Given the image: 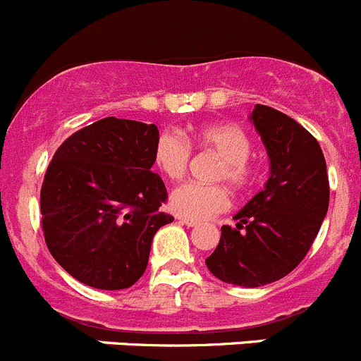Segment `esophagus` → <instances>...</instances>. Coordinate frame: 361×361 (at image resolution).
<instances>
[{
	"label": "esophagus",
	"instance_id": "obj_1",
	"mask_svg": "<svg viewBox=\"0 0 361 361\" xmlns=\"http://www.w3.org/2000/svg\"><path fill=\"white\" fill-rule=\"evenodd\" d=\"M178 220H180V224H183V225H187V227H197V221L195 220H188V218H178Z\"/></svg>",
	"mask_w": 361,
	"mask_h": 361
}]
</instances>
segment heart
Returning <instances> with one entry per match:
<instances>
[{"mask_svg":"<svg viewBox=\"0 0 361 361\" xmlns=\"http://www.w3.org/2000/svg\"><path fill=\"white\" fill-rule=\"evenodd\" d=\"M195 143L216 152L221 157L216 178L225 180L235 190L250 187L253 181V164L250 162L251 137L234 123H216L202 127L195 133ZM192 148L187 137L178 130H162L154 147V162L167 180L178 181L185 176ZM171 209L188 220H207L224 213L231 206L228 192L220 185L185 183L173 190Z\"/></svg>","mask_w":361,"mask_h":361,"instance_id":"1","label":"heart"}]
</instances>
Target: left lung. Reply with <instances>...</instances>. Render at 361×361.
<instances>
[{"mask_svg":"<svg viewBox=\"0 0 361 361\" xmlns=\"http://www.w3.org/2000/svg\"><path fill=\"white\" fill-rule=\"evenodd\" d=\"M271 164L264 190L224 225L206 265L220 281L245 288L285 278L307 255L330 201L319 143L285 113L257 104L250 115Z\"/></svg>","mask_w":361,"mask_h":361,"instance_id":"left-lung-1","label":"left lung"}]
</instances>
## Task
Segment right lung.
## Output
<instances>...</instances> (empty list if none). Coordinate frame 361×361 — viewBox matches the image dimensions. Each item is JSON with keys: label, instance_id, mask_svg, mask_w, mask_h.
<instances>
[{"label": "right lung", "instance_id": "add662e5", "mask_svg": "<svg viewBox=\"0 0 361 361\" xmlns=\"http://www.w3.org/2000/svg\"><path fill=\"white\" fill-rule=\"evenodd\" d=\"M155 123L97 120L54 154L39 194L45 243L80 283L123 290L143 276L155 232L174 220L160 211L166 185L152 173Z\"/></svg>", "mask_w": 361, "mask_h": 361}]
</instances>
